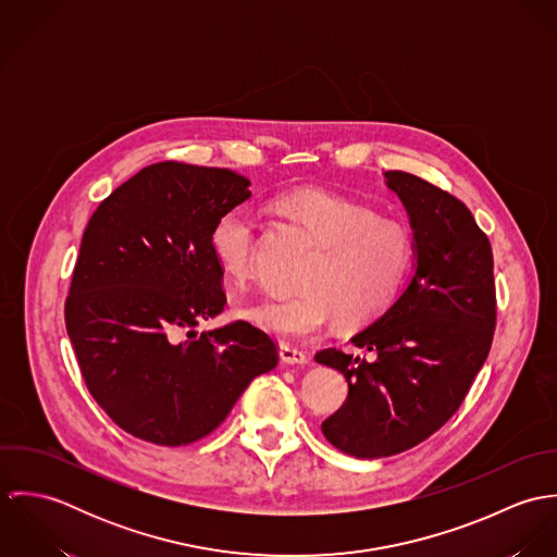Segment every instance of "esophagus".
Listing matches in <instances>:
<instances>
[{"mask_svg":"<svg viewBox=\"0 0 557 557\" xmlns=\"http://www.w3.org/2000/svg\"><path fill=\"white\" fill-rule=\"evenodd\" d=\"M281 360L285 364H305L309 358L302 349L298 347H289V345H281Z\"/></svg>","mask_w":557,"mask_h":557,"instance_id":"obj_1","label":"esophagus"}]
</instances>
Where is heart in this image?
<instances>
[{
  "instance_id": "1",
  "label": "heart",
  "mask_w": 557,
  "mask_h": 557,
  "mask_svg": "<svg viewBox=\"0 0 557 557\" xmlns=\"http://www.w3.org/2000/svg\"><path fill=\"white\" fill-rule=\"evenodd\" d=\"M276 208L321 248L300 278L305 292L268 298L246 309L244 318L281 341H307L332 315L347 325H362L395 302L413 257L405 225L380 219L360 201L315 188L287 193ZM208 242L230 281L246 283L252 276L257 223L250 212L236 208L221 214Z\"/></svg>"
}]
</instances>
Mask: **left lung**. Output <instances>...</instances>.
<instances>
[{"label":"left lung","instance_id":"8db88e82","mask_svg":"<svg viewBox=\"0 0 557 557\" xmlns=\"http://www.w3.org/2000/svg\"><path fill=\"white\" fill-rule=\"evenodd\" d=\"M384 177L409 216L413 276L393 307L351 338L371 358L336 347L315 356L349 386L321 431L358 459L398 455L442 429L482 369L495 330L491 242L468 206L418 175Z\"/></svg>","mask_w":557,"mask_h":557}]
</instances>
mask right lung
<instances>
[{"mask_svg":"<svg viewBox=\"0 0 557 557\" xmlns=\"http://www.w3.org/2000/svg\"><path fill=\"white\" fill-rule=\"evenodd\" d=\"M248 186L230 169L157 162L115 188L85 227L66 330L89 395L144 442L206 437L278 362L274 341L248 321L195 330L227 305L208 238Z\"/></svg>","mask_w":557,"mask_h":557,"instance_id":"obj_1","label":"right lung"}]
</instances>
